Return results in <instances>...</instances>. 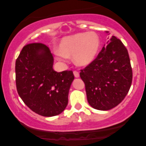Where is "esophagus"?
I'll return each mask as SVG.
<instances>
[{"mask_svg": "<svg viewBox=\"0 0 146 146\" xmlns=\"http://www.w3.org/2000/svg\"><path fill=\"white\" fill-rule=\"evenodd\" d=\"M73 74H74V76L75 78H79V77H80V73H79V72L78 71H73Z\"/></svg>", "mask_w": 146, "mask_h": 146, "instance_id": "obj_1", "label": "esophagus"}]
</instances>
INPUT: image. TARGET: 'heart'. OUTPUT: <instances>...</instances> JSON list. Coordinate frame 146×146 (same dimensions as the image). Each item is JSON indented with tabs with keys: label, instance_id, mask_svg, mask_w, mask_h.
<instances>
[{
	"label": "heart",
	"instance_id": "1",
	"mask_svg": "<svg viewBox=\"0 0 146 146\" xmlns=\"http://www.w3.org/2000/svg\"><path fill=\"white\" fill-rule=\"evenodd\" d=\"M100 39L96 33H79L66 36L60 43V50L55 51L59 60L65 61L73 56L76 65L85 66L96 58L100 48Z\"/></svg>",
	"mask_w": 146,
	"mask_h": 146
}]
</instances>
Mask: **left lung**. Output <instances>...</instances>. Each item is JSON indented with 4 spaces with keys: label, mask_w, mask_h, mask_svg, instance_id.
Returning a JSON list of instances; mask_svg holds the SVG:
<instances>
[{
    "label": "left lung",
    "mask_w": 146,
    "mask_h": 146,
    "mask_svg": "<svg viewBox=\"0 0 146 146\" xmlns=\"http://www.w3.org/2000/svg\"><path fill=\"white\" fill-rule=\"evenodd\" d=\"M80 78L93 108L108 110L119 104L128 94L132 80L128 52L121 41L112 36L97 58L81 70Z\"/></svg>",
    "instance_id": "left-lung-1"
}]
</instances>
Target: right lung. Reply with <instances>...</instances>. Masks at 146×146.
Returning <instances> with one entry per match:
<instances>
[{
  "mask_svg": "<svg viewBox=\"0 0 146 146\" xmlns=\"http://www.w3.org/2000/svg\"><path fill=\"white\" fill-rule=\"evenodd\" d=\"M53 58L46 45H25L16 61V83L19 96L32 111L53 117L64 110L74 80L72 71L53 70Z\"/></svg>",
  "mask_w": 146,
  "mask_h": 146,
  "instance_id": "add662e5",
  "label": "right lung"
}]
</instances>
